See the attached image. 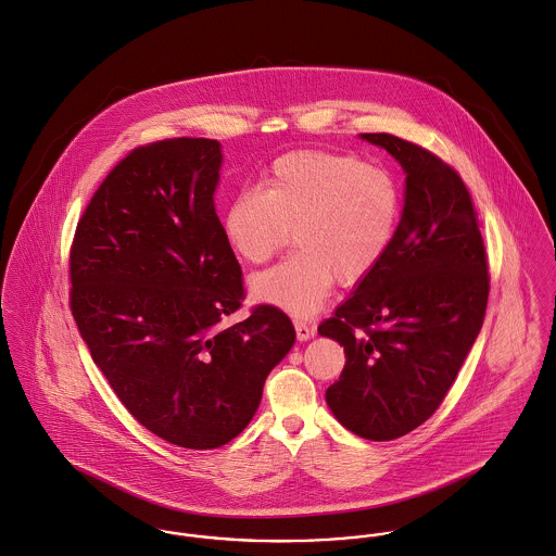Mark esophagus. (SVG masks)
I'll return each mask as SVG.
<instances>
[{
  "instance_id": "34e87169",
  "label": "esophagus",
  "mask_w": 556,
  "mask_h": 556,
  "mask_svg": "<svg viewBox=\"0 0 556 556\" xmlns=\"http://www.w3.org/2000/svg\"><path fill=\"white\" fill-rule=\"evenodd\" d=\"M294 328H296V339L299 341H307L313 334H315V326H311L303 319H294Z\"/></svg>"
}]
</instances>
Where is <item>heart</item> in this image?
I'll list each match as a JSON object with an SVG mask.
<instances>
[{
	"instance_id": "obj_1",
	"label": "heart",
	"mask_w": 556,
	"mask_h": 556,
	"mask_svg": "<svg viewBox=\"0 0 556 556\" xmlns=\"http://www.w3.org/2000/svg\"><path fill=\"white\" fill-rule=\"evenodd\" d=\"M401 191L392 175L350 153L299 149L279 155L260 191L239 193L224 213V232L248 264L273 260L294 237L296 253L251 279L257 301L308 315L334 279L369 277L392 245Z\"/></svg>"
}]
</instances>
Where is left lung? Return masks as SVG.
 Returning a JSON list of instances; mask_svg holds the SVG:
<instances>
[{
  "mask_svg": "<svg viewBox=\"0 0 556 556\" xmlns=\"http://www.w3.org/2000/svg\"><path fill=\"white\" fill-rule=\"evenodd\" d=\"M363 138L407 173L405 208L379 266L317 330L345 352L326 390L330 412L358 437L392 441L443 403L482 328L491 275L460 175L416 142L386 131Z\"/></svg>",
  "mask_w": 556,
  "mask_h": 556,
  "instance_id": "1",
  "label": "left lung"
}]
</instances>
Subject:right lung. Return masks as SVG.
I'll use <instances>...</instances> for the list:
<instances>
[{
  "instance_id": "add662e5",
  "label": "right lung",
  "mask_w": 556,
  "mask_h": 556,
  "mask_svg": "<svg viewBox=\"0 0 556 556\" xmlns=\"http://www.w3.org/2000/svg\"><path fill=\"white\" fill-rule=\"evenodd\" d=\"M211 138L131 149L83 211L70 248V311L125 409L189 450H213L253 418L292 350L290 317L243 307V270L215 211Z\"/></svg>"
}]
</instances>
